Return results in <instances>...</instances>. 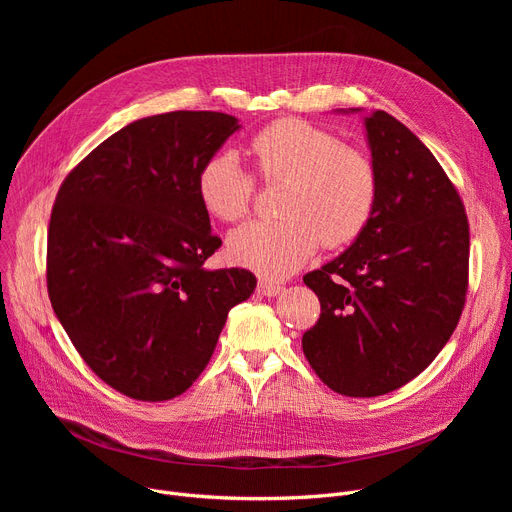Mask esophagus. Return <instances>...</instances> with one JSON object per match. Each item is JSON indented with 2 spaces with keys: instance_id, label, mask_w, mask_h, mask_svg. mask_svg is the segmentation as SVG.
I'll list each match as a JSON object with an SVG mask.
<instances>
[{
  "instance_id": "34e87169",
  "label": "esophagus",
  "mask_w": 512,
  "mask_h": 512,
  "mask_svg": "<svg viewBox=\"0 0 512 512\" xmlns=\"http://www.w3.org/2000/svg\"><path fill=\"white\" fill-rule=\"evenodd\" d=\"M257 292L263 294V297H276V294L282 292V286L280 284H272V282H267V280H259Z\"/></svg>"
}]
</instances>
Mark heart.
<instances>
[{"label":"heart","instance_id":"heart-1","mask_svg":"<svg viewBox=\"0 0 512 512\" xmlns=\"http://www.w3.org/2000/svg\"><path fill=\"white\" fill-rule=\"evenodd\" d=\"M257 172L284 178L276 222H249L228 236L232 263L255 274L284 280L328 247L351 245L371 220L378 178L369 157L336 143L334 134L299 118L261 128L249 143ZM203 207L222 222L247 215L253 178L234 151L209 157L197 174Z\"/></svg>","mask_w":512,"mask_h":512}]
</instances>
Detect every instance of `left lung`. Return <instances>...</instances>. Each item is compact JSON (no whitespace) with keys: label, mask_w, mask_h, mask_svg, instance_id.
<instances>
[{"label":"left lung","mask_w":512,"mask_h":512,"mask_svg":"<svg viewBox=\"0 0 512 512\" xmlns=\"http://www.w3.org/2000/svg\"><path fill=\"white\" fill-rule=\"evenodd\" d=\"M363 126L378 178L371 220L303 278L321 303L303 353L321 382L355 398L405 386L438 357L459 324L469 267L465 207L432 151L382 110L363 114Z\"/></svg>","instance_id":"1"}]
</instances>
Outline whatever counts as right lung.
I'll list each match as a JSON object with an SVG mask.
<instances>
[{
	"mask_svg": "<svg viewBox=\"0 0 512 512\" xmlns=\"http://www.w3.org/2000/svg\"><path fill=\"white\" fill-rule=\"evenodd\" d=\"M240 128L222 112L132 122L68 174L51 211L47 290L85 363L114 390L170 400L207 367L251 272L207 270L211 234L197 174Z\"/></svg>",
	"mask_w": 512,
	"mask_h": 512,
	"instance_id": "obj_1",
	"label": "right lung"
}]
</instances>
